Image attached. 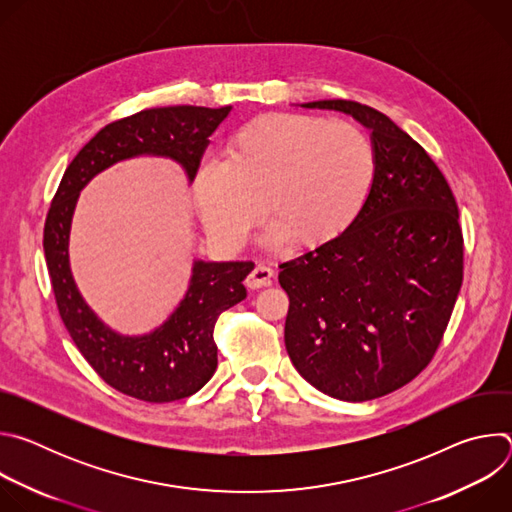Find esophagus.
Wrapping results in <instances>:
<instances>
[{
    "instance_id": "esophagus-1",
    "label": "esophagus",
    "mask_w": 512,
    "mask_h": 512,
    "mask_svg": "<svg viewBox=\"0 0 512 512\" xmlns=\"http://www.w3.org/2000/svg\"><path fill=\"white\" fill-rule=\"evenodd\" d=\"M271 277H273V269H271L269 265H265V263H259V265H255V269L249 273L247 285H249L251 289H259V287L269 285V283H271Z\"/></svg>"
}]
</instances>
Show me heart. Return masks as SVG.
I'll return each mask as SVG.
<instances>
[{"instance_id":"obj_1","label":"heart","mask_w":512,"mask_h":512,"mask_svg":"<svg viewBox=\"0 0 512 512\" xmlns=\"http://www.w3.org/2000/svg\"><path fill=\"white\" fill-rule=\"evenodd\" d=\"M375 148L348 121L300 113H267L245 123L231 158H206L194 180L208 237L225 251L247 239L261 214L275 223L271 247L287 237L320 245L344 233L375 180Z\"/></svg>"}]
</instances>
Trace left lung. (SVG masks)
Segmentation results:
<instances>
[{
  "label": "left lung",
  "mask_w": 512,
  "mask_h": 512,
  "mask_svg": "<svg viewBox=\"0 0 512 512\" xmlns=\"http://www.w3.org/2000/svg\"><path fill=\"white\" fill-rule=\"evenodd\" d=\"M302 107L369 127L377 168L344 233L279 265L285 348L318 391L371 401L413 381L444 338L464 279L458 204L442 170L381 111L344 99Z\"/></svg>",
  "instance_id": "8db88e82"
}]
</instances>
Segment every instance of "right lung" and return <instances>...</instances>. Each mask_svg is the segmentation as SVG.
<instances>
[{"instance_id":"obj_1","label":"right lung","mask_w":512,"mask_h":512,"mask_svg":"<svg viewBox=\"0 0 512 512\" xmlns=\"http://www.w3.org/2000/svg\"><path fill=\"white\" fill-rule=\"evenodd\" d=\"M231 107L143 109L105 125L72 160L58 184L44 223V255L58 314L93 371L123 395L170 403L200 391L216 371L214 324L247 298L243 279L253 261H194L184 300L154 332L121 336L87 306L68 265V235L79 192L105 168L135 156L172 158L192 182L208 135Z\"/></svg>"}]
</instances>
